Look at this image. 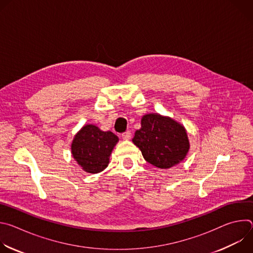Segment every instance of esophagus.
Instances as JSON below:
<instances>
[{"label": "esophagus", "mask_w": 253, "mask_h": 253, "mask_svg": "<svg viewBox=\"0 0 253 253\" xmlns=\"http://www.w3.org/2000/svg\"><path fill=\"white\" fill-rule=\"evenodd\" d=\"M122 139L123 140H130L131 139V132L130 131H126V132H124L123 134H122Z\"/></svg>", "instance_id": "esophagus-1"}]
</instances>
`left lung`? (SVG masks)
<instances>
[{"label":"left lung","instance_id":"8db88e82","mask_svg":"<svg viewBox=\"0 0 253 253\" xmlns=\"http://www.w3.org/2000/svg\"><path fill=\"white\" fill-rule=\"evenodd\" d=\"M133 143L150 164L168 169L182 162L190 149L185 127L169 116L149 113L141 118Z\"/></svg>","mask_w":253,"mask_h":253}]
</instances>
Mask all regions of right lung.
Segmentation results:
<instances>
[{
    "label": "right lung",
    "instance_id": "right-lung-1",
    "mask_svg": "<svg viewBox=\"0 0 253 253\" xmlns=\"http://www.w3.org/2000/svg\"><path fill=\"white\" fill-rule=\"evenodd\" d=\"M119 138L111 131H103L94 124L84 125L74 136L71 153L77 164L87 173L103 171Z\"/></svg>",
    "mask_w": 253,
    "mask_h": 253
}]
</instances>
